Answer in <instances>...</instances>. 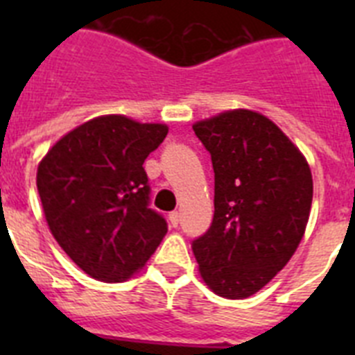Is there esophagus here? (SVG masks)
Wrapping results in <instances>:
<instances>
[{
  "label": "esophagus",
  "mask_w": 355,
  "mask_h": 355,
  "mask_svg": "<svg viewBox=\"0 0 355 355\" xmlns=\"http://www.w3.org/2000/svg\"><path fill=\"white\" fill-rule=\"evenodd\" d=\"M168 220H171L172 227H178V224H180V211H172L168 215Z\"/></svg>",
  "instance_id": "1"
}]
</instances>
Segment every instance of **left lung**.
<instances>
[{
    "mask_svg": "<svg viewBox=\"0 0 355 355\" xmlns=\"http://www.w3.org/2000/svg\"><path fill=\"white\" fill-rule=\"evenodd\" d=\"M193 131L211 155L215 213L192 250L216 295L245 299L299 247L311 211V171L286 135L250 110L200 121Z\"/></svg>",
    "mask_w": 355,
    "mask_h": 355,
    "instance_id": "8db88e82",
    "label": "left lung"
}]
</instances>
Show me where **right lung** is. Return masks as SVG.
<instances>
[{
    "label": "right lung",
    "instance_id": "obj_1",
    "mask_svg": "<svg viewBox=\"0 0 355 355\" xmlns=\"http://www.w3.org/2000/svg\"><path fill=\"white\" fill-rule=\"evenodd\" d=\"M167 133L163 124L106 115L65 135L40 162L37 190L49 229L90 277H131L167 233V220L149 208L144 171Z\"/></svg>",
    "mask_w": 355,
    "mask_h": 355
}]
</instances>
